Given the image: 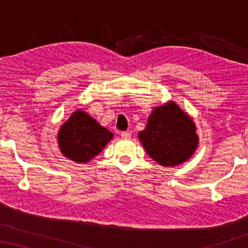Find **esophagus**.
I'll use <instances>...</instances> for the list:
<instances>
[{"mask_svg":"<svg viewBox=\"0 0 248 248\" xmlns=\"http://www.w3.org/2000/svg\"><path fill=\"white\" fill-rule=\"evenodd\" d=\"M121 137H122V139H125V140H127V139L131 138V132H128V131L122 132Z\"/></svg>","mask_w":248,"mask_h":248,"instance_id":"obj_1","label":"esophagus"}]
</instances>
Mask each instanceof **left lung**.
Returning a JSON list of instances; mask_svg holds the SVG:
<instances>
[{"label":"left lung","instance_id":"1","mask_svg":"<svg viewBox=\"0 0 248 248\" xmlns=\"http://www.w3.org/2000/svg\"><path fill=\"white\" fill-rule=\"evenodd\" d=\"M147 154L161 166H177L188 160L199 143L192 118L174 101L155 107L147 127L139 133Z\"/></svg>","mask_w":248,"mask_h":248}]
</instances>
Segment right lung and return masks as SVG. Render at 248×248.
<instances>
[{
    "label": "right lung",
    "instance_id": "add662e5",
    "mask_svg": "<svg viewBox=\"0 0 248 248\" xmlns=\"http://www.w3.org/2000/svg\"><path fill=\"white\" fill-rule=\"evenodd\" d=\"M114 134L97 123L86 111L78 109L61 126L60 150L71 160L86 164L103 150Z\"/></svg>",
    "mask_w": 248,
    "mask_h": 248
}]
</instances>
